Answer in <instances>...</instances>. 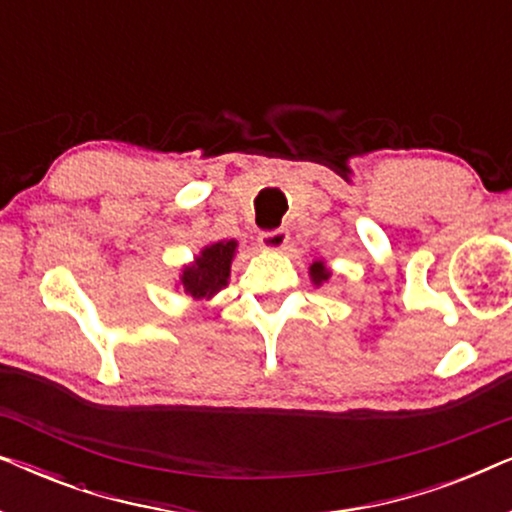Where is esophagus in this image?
<instances>
[{
    "instance_id": "obj_1",
    "label": "esophagus",
    "mask_w": 512,
    "mask_h": 512,
    "mask_svg": "<svg viewBox=\"0 0 512 512\" xmlns=\"http://www.w3.org/2000/svg\"><path fill=\"white\" fill-rule=\"evenodd\" d=\"M258 242H261V247L265 251H279L286 247V242H289V230H284V228L268 230V233H261Z\"/></svg>"
}]
</instances>
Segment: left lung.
Masks as SVG:
<instances>
[{
	"label": "left lung",
	"mask_w": 512,
	"mask_h": 512,
	"mask_svg": "<svg viewBox=\"0 0 512 512\" xmlns=\"http://www.w3.org/2000/svg\"><path fill=\"white\" fill-rule=\"evenodd\" d=\"M310 277H312V282L319 286V284L328 282V277H331V270L326 268L324 261H314V263L310 265Z\"/></svg>",
	"instance_id": "obj_1"
}]
</instances>
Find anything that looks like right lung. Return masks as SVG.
Here are the masks:
<instances>
[{"label": "right lung", "mask_w": 512, "mask_h": 512, "mask_svg": "<svg viewBox=\"0 0 512 512\" xmlns=\"http://www.w3.org/2000/svg\"><path fill=\"white\" fill-rule=\"evenodd\" d=\"M235 249V240L207 244V247L195 256V261L181 270L179 282L184 286L188 296L195 300L214 298L216 293L228 284L230 263H233L235 258Z\"/></svg>", "instance_id": "1"}]
</instances>
